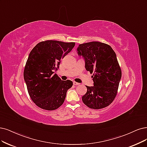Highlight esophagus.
Segmentation results:
<instances>
[{"mask_svg":"<svg viewBox=\"0 0 147 147\" xmlns=\"http://www.w3.org/2000/svg\"><path fill=\"white\" fill-rule=\"evenodd\" d=\"M80 84L79 83H78V82H73V85H79Z\"/></svg>","mask_w":147,"mask_h":147,"instance_id":"1","label":"esophagus"}]
</instances>
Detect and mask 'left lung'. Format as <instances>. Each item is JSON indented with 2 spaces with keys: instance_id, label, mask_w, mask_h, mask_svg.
<instances>
[{
  "instance_id": "8db88e82",
  "label": "left lung",
  "mask_w": 147,
  "mask_h": 147,
  "mask_svg": "<svg viewBox=\"0 0 147 147\" xmlns=\"http://www.w3.org/2000/svg\"><path fill=\"white\" fill-rule=\"evenodd\" d=\"M77 53L84 58L85 69L94 73V86H86L87 91L82 96L83 102L92 109L108 106L117 94L122 76L115 52L106 43L91 42L80 44Z\"/></svg>"
}]
</instances>
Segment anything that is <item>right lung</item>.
<instances>
[{"mask_svg": "<svg viewBox=\"0 0 147 147\" xmlns=\"http://www.w3.org/2000/svg\"><path fill=\"white\" fill-rule=\"evenodd\" d=\"M74 45V42L46 40L37 43L31 51L24 77L31 99L42 109H57L73 86L72 81L62 80L54 72Z\"/></svg>", "mask_w": 147, "mask_h": 147, "instance_id": "obj_1", "label": "right lung"}]
</instances>
